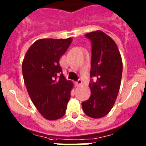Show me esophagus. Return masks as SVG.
I'll return each instance as SVG.
<instances>
[{
	"label": "esophagus",
	"instance_id": "esophagus-1",
	"mask_svg": "<svg viewBox=\"0 0 146 146\" xmlns=\"http://www.w3.org/2000/svg\"><path fill=\"white\" fill-rule=\"evenodd\" d=\"M74 84H75V86H80L82 84V80L80 79H79L77 81L74 82Z\"/></svg>",
	"mask_w": 146,
	"mask_h": 146
}]
</instances>
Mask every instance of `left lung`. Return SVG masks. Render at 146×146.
Instances as JSON below:
<instances>
[{
  "mask_svg": "<svg viewBox=\"0 0 146 146\" xmlns=\"http://www.w3.org/2000/svg\"><path fill=\"white\" fill-rule=\"evenodd\" d=\"M86 37L91 42L90 77L91 96L82 103L88 116L99 118L113 108L121 86L123 64L116 44L101 31L91 32Z\"/></svg>",
  "mask_w": 146,
  "mask_h": 146,
  "instance_id": "obj_1",
  "label": "left lung"
}]
</instances>
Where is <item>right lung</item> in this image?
I'll list each match as a JSON object with an SVG mask.
<instances>
[{"label":"right lung","instance_id":"add662e5","mask_svg":"<svg viewBox=\"0 0 146 146\" xmlns=\"http://www.w3.org/2000/svg\"><path fill=\"white\" fill-rule=\"evenodd\" d=\"M72 38L37 40L27 51L23 62V78L29 96L47 120H57L66 113L72 82L65 79L59 64Z\"/></svg>","mask_w":146,"mask_h":146}]
</instances>
